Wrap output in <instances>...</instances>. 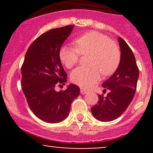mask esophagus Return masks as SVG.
<instances>
[{"label":"esophagus","instance_id":"34e87169","mask_svg":"<svg viewBox=\"0 0 153 153\" xmlns=\"http://www.w3.org/2000/svg\"><path fill=\"white\" fill-rule=\"evenodd\" d=\"M88 93V91H86V90H84L83 88L81 89V93L83 94V95H85V94H86Z\"/></svg>","mask_w":153,"mask_h":153}]
</instances>
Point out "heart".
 Masks as SVG:
<instances>
[{"label": "heart", "instance_id": "1", "mask_svg": "<svg viewBox=\"0 0 153 153\" xmlns=\"http://www.w3.org/2000/svg\"><path fill=\"white\" fill-rule=\"evenodd\" d=\"M73 47H64L58 56L67 68H72L78 62L79 55H88V66H81L71 73V81L79 86L88 88L100 80L101 72L108 76L117 70L120 61V52L116 44L107 36L96 31L85 33L75 39Z\"/></svg>", "mask_w": 153, "mask_h": 153}]
</instances>
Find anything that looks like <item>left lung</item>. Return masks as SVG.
<instances>
[{
	"label": "left lung",
	"mask_w": 153,
	"mask_h": 153,
	"mask_svg": "<svg viewBox=\"0 0 153 153\" xmlns=\"http://www.w3.org/2000/svg\"><path fill=\"white\" fill-rule=\"evenodd\" d=\"M118 41L120 64L114 74L102 83L104 91L110 92L106 97L98 95L97 103L91 108L93 116L102 122L114 120L125 111L134 96L139 79V70L132 51L120 37Z\"/></svg>",
	"instance_id": "obj_1"
}]
</instances>
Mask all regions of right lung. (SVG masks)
I'll return each instance as SVG.
<instances>
[{"label": "right lung", "mask_w": 153, "mask_h": 153, "mask_svg": "<svg viewBox=\"0 0 153 153\" xmlns=\"http://www.w3.org/2000/svg\"><path fill=\"white\" fill-rule=\"evenodd\" d=\"M73 27L68 25L42 34L27 50L22 66V90L29 107L46 123H56L65 119L72 101L80 93L75 84H70L65 91H55L56 85L67 81L68 75L58 53Z\"/></svg>", "instance_id": "right-lung-1"}]
</instances>
